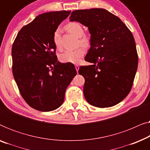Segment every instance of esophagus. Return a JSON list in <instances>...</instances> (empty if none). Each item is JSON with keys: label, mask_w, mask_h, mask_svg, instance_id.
Wrapping results in <instances>:
<instances>
[{"label": "esophagus", "mask_w": 150, "mask_h": 150, "mask_svg": "<svg viewBox=\"0 0 150 150\" xmlns=\"http://www.w3.org/2000/svg\"><path fill=\"white\" fill-rule=\"evenodd\" d=\"M75 68H76V71L78 72V71H79V65H75Z\"/></svg>", "instance_id": "obj_1"}]
</instances>
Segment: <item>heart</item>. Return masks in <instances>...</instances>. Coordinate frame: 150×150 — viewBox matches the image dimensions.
<instances>
[{
	"label": "heart",
	"instance_id": "obj_1",
	"mask_svg": "<svg viewBox=\"0 0 150 150\" xmlns=\"http://www.w3.org/2000/svg\"><path fill=\"white\" fill-rule=\"evenodd\" d=\"M66 28L69 33L80 38V42L83 46H87L89 44V38L87 36L83 35L84 33V30L83 26L77 22H71L66 25ZM53 42L56 48L58 50H61V46L60 42V30L57 29L54 33L53 35ZM85 54V49L83 47H79L76 49L72 50H67L61 54L59 57V59L63 63H79L82 57Z\"/></svg>",
	"mask_w": 150,
	"mask_h": 150
}]
</instances>
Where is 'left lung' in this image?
Instances as JSON below:
<instances>
[{
	"mask_svg": "<svg viewBox=\"0 0 150 150\" xmlns=\"http://www.w3.org/2000/svg\"><path fill=\"white\" fill-rule=\"evenodd\" d=\"M70 21L87 26L91 48L81 66L85 78L83 93L96 107L106 108L122 102L132 89L138 67V55L132 33L117 16L104 9L72 11Z\"/></svg>",
	"mask_w": 150,
	"mask_h": 150,
	"instance_id": "8db88e82",
	"label": "left lung"
}]
</instances>
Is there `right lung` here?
<instances>
[{
  "instance_id": "1",
  "label": "right lung",
  "mask_w": 150,
  "mask_h": 150,
  "mask_svg": "<svg viewBox=\"0 0 150 150\" xmlns=\"http://www.w3.org/2000/svg\"><path fill=\"white\" fill-rule=\"evenodd\" d=\"M70 11L40 14L23 26L11 50L14 79L20 93L30 107L48 112L58 108L67 87L76 75L72 63L57 60L54 33Z\"/></svg>"
}]
</instances>
